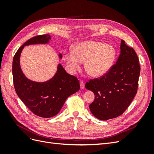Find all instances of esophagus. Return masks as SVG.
I'll use <instances>...</instances> for the list:
<instances>
[{
  "instance_id": "1",
  "label": "esophagus",
  "mask_w": 154,
  "mask_h": 154,
  "mask_svg": "<svg viewBox=\"0 0 154 154\" xmlns=\"http://www.w3.org/2000/svg\"><path fill=\"white\" fill-rule=\"evenodd\" d=\"M84 87H85V83L83 82V81L81 80L80 81V88H81V89H83Z\"/></svg>"
}]
</instances>
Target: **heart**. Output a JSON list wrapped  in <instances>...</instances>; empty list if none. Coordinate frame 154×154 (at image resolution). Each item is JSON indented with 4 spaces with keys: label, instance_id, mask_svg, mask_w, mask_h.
I'll list each match as a JSON object with an SVG mask.
<instances>
[{
    "label": "heart",
    "instance_id": "1",
    "mask_svg": "<svg viewBox=\"0 0 154 154\" xmlns=\"http://www.w3.org/2000/svg\"><path fill=\"white\" fill-rule=\"evenodd\" d=\"M116 50L110 44L96 41H86L77 44L73 52L64 56L65 62L72 72L80 69V62H85L86 72L93 78L104 75L112 66Z\"/></svg>",
    "mask_w": 154,
    "mask_h": 154
}]
</instances>
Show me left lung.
I'll list each match as a JSON object with an SVG mask.
<instances>
[{
	"label": "left lung",
	"mask_w": 154,
	"mask_h": 154,
	"mask_svg": "<svg viewBox=\"0 0 154 154\" xmlns=\"http://www.w3.org/2000/svg\"><path fill=\"white\" fill-rule=\"evenodd\" d=\"M120 54L109 71L98 78L90 80L85 88L94 92L95 98L89 105L92 114L100 120L122 115L136 96L140 66L136 53L122 40Z\"/></svg>",
	"instance_id": "obj_1"
}]
</instances>
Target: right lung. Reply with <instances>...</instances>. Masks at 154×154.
<instances>
[{
	"label": "right lung",
	"instance_id": "1",
	"mask_svg": "<svg viewBox=\"0 0 154 154\" xmlns=\"http://www.w3.org/2000/svg\"><path fill=\"white\" fill-rule=\"evenodd\" d=\"M49 35L35 36L19 48L13 60V84L18 96L32 112L42 118H51L61 110L67 97L80 90V85L76 76L66 72L58 64L55 75L45 82H35L27 79L20 66V56L25 45L48 44ZM59 57H62V54Z\"/></svg>",
	"mask_w": 154,
	"mask_h": 154
}]
</instances>
